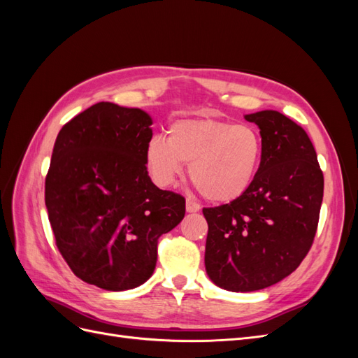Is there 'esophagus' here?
Segmentation results:
<instances>
[{
  "label": "esophagus",
  "mask_w": 358,
  "mask_h": 358,
  "mask_svg": "<svg viewBox=\"0 0 358 358\" xmlns=\"http://www.w3.org/2000/svg\"><path fill=\"white\" fill-rule=\"evenodd\" d=\"M200 210V204L196 201V200H192V199H187V212H199Z\"/></svg>",
  "instance_id": "esophagus-1"
}]
</instances>
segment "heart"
Returning a JSON list of instances; mask_svg holds the SVG:
<instances>
[{"instance_id": "1", "label": "heart", "mask_w": 358, "mask_h": 358, "mask_svg": "<svg viewBox=\"0 0 358 358\" xmlns=\"http://www.w3.org/2000/svg\"><path fill=\"white\" fill-rule=\"evenodd\" d=\"M263 157V140L249 124L215 117L182 119L169 138L154 136L146 164L159 185H170L189 166L194 187L210 201H233L252 185Z\"/></svg>"}]
</instances>
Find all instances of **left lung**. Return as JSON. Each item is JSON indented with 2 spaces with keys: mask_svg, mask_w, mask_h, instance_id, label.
<instances>
[{
  "mask_svg": "<svg viewBox=\"0 0 358 358\" xmlns=\"http://www.w3.org/2000/svg\"><path fill=\"white\" fill-rule=\"evenodd\" d=\"M259 127L263 157L248 191L227 204L203 208L209 225L204 264L229 291H257L300 266L315 237L324 176L305 129L285 115L245 116Z\"/></svg>",
  "mask_w": 358,
  "mask_h": 358,
  "instance_id": "1",
  "label": "left lung"
}]
</instances>
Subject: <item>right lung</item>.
Segmentation results:
<instances>
[{
	"mask_svg": "<svg viewBox=\"0 0 358 358\" xmlns=\"http://www.w3.org/2000/svg\"><path fill=\"white\" fill-rule=\"evenodd\" d=\"M150 125L143 110L103 101L64 125L53 146L45 201L55 245L76 276L103 289L146 282L158 239L185 216L183 196L148 176Z\"/></svg>",
	"mask_w": 358,
	"mask_h": 358,
	"instance_id": "1",
	"label": "right lung"
}]
</instances>
